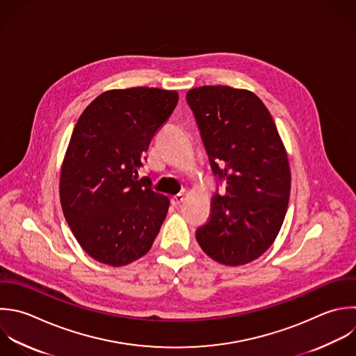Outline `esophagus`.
I'll list each match as a JSON object with an SVG mask.
<instances>
[{"instance_id": "esophagus-1", "label": "esophagus", "mask_w": 356, "mask_h": 356, "mask_svg": "<svg viewBox=\"0 0 356 356\" xmlns=\"http://www.w3.org/2000/svg\"><path fill=\"white\" fill-rule=\"evenodd\" d=\"M184 195L182 193H178V195H175V196H172L171 197V203L174 204V206H179L182 202H184Z\"/></svg>"}]
</instances>
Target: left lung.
I'll return each instance as SVG.
<instances>
[{"label":"left lung","instance_id":"8db88e82","mask_svg":"<svg viewBox=\"0 0 356 356\" xmlns=\"http://www.w3.org/2000/svg\"><path fill=\"white\" fill-rule=\"evenodd\" d=\"M211 170L225 193L211 197L210 217L196 229L203 252L225 266L260 257L285 218L291 170L274 120L250 90L200 86L186 93Z\"/></svg>","mask_w":356,"mask_h":356}]
</instances>
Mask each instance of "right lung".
<instances>
[{
    "instance_id": "add662e5",
    "label": "right lung",
    "mask_w": 356,
    "mask_h": 356,
    "mask_svg": "<svg viewBox=\"0 0 356 356\" xmlns=\"http://www.w3.org/2000/svg\"><path fill=\"white\" fill-rule=\"evenodd\" d=\"M177 103V90L113 89L74 128L61 165V207L82 249L103 264L140 259L161 228L170 199L138 181V170Z\"/></svg>"
}]
</instances>
